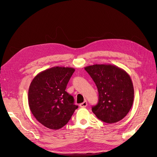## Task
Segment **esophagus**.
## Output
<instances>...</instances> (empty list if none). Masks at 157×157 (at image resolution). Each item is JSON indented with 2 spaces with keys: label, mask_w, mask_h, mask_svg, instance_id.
<instances>
[{
  "label": "esophagus",
  "mask_w": 157,
  "mask_h": 157,
  "mask_svg": "<svg viewBox=\"0 0 157 157\" xmlns=\"http://www.w3.org/2000/svg\"><path fill=\"white\" fill-rule=\"evenodd\" d=\"M86 105H87V102L86 101H84L83 103H81L79 104V106L81 108H85V107H86Z\"/></svg>",
  "instance_id": "obj_1"
}]
</instances>
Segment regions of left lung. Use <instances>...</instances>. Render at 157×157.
Returning <instances> with one entry per match:
<instances>
[{"instance_id":"1","label":"left lung","mask_w":157,"mask_h":157,"mask_svg":"<svg viewBox=\"0 0 157 157\" xmlns=\"http://www.w3.org/2000/svg\"><path fill=\"white\" fill-rule=\"evenodd\" d=\"M85 69L98 89V101L92 109L95 116L108 123L122 120L134 101V86L128 74L111 64H95Z\"/></svg>"}]
</instances>
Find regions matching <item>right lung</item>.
Listing matches in <instances>:
<instances>
[{"instance_id":"add662e5","label":"right lung","mask_w":157,"mask_h":157,"mask_svg":"<svg viewBox=\"0 0 157 157\" xmlns=\"http://www.w3.org/2000/svg\"><path fill=\"white\" fill-rule=\"evenodd\" d=\"M75 69L53 67L39 73L32 81L28 101L34 117L46 127L58 130L65 125L78 106L65 91Z\"/></svg>"}]
</instances>
